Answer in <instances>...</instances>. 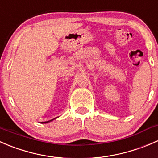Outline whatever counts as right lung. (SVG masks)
Instances as JSON below:
<instances>
[{
    "label": "right lung",
    "instance_id": "obj_1",
    "mask_svg": "<svg viewBox=\"0 0 158 158\" xmlns=\"http://www.w3.org/2000/svg\"><path fill=\"white\" fill-rule=\"evenodd\" d=\"M51 121H52V120H51ZM51 121H45V122H42V123H48V122H50Z\"/></svg>",
    "mask_w": 158,
    "mask_h": 158
}]
</instances>
